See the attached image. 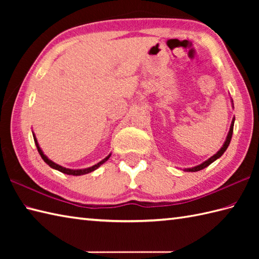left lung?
I'll return each instance as SVG.
<instances>
[{
  "label": "left lung",
  "instance_id": "left-lung-1",
  "mask_svg": "<svg viewBox=\"0 0 259 259\" xmlns=\"http://www.w3.org/2000/svg\"><path fill=\"white\" fill-rule=\"evenodd\" d=\"M230 100H232V106H233V108H234L233 99H230ZM234 123H235V117H234V118H233V120H232V123H230V128H229V131H228V135H227V137H226V140H225V142H224V144H223V146H222L221 149H219V150H218L216 153H214L213 156H211L210 158L207 159L206 161H203V162H201L200 164H198V166L191 167V168H185V169H184L185 171H189V172H196V171H199V170H201V169H203V168L208 167L209 164L212 163L213 161H216L217 159L221 158V157L224 155V152L226 151V149H227V148H228L230 140H232L233 130H234Z\"/></svg>",
  "mask_w": 259,
  "mask_h": 259
}]
</instances>
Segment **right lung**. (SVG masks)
Returning <instances> with one entry per match:
<instances>
[{
  "label": "right lung",
  "mask_w": 259,
  "mask_h": 259,
  "mask_svg": "<svg viewBox=\"0 0 259 259\" xmlns=\"http://www.w3.org/2000/svg\"><path fill=\"white\" fill-rule=\"evenodd\" d=\"M32 135H33V139H34V142H35V146H36V148H37V151H38V153H40L41 158L43 159V160H45V162H46L47 164H49V166H50L52 169H56V170H58V171L62 172V174H65V175L82 176V175L90 174V172H92V171H95L96 169H98L99 167L101 166V164H103L104 162H106V161L108 160V159L110 158V156H111V153H109V155H108L106 158H104V159H102L101 161H99L98 163L93 164L92 167H89V168H83V169H70V168H65V167L60 166V164H58V163H56L54 161H52L51 159H49L48 156L45 155V152H43V150L41 149L40 145H38V142H37V139H36V137H35L34 133H32Z\"/></svg>",
  "instance_id": "add662e5"
}]
</instances>
